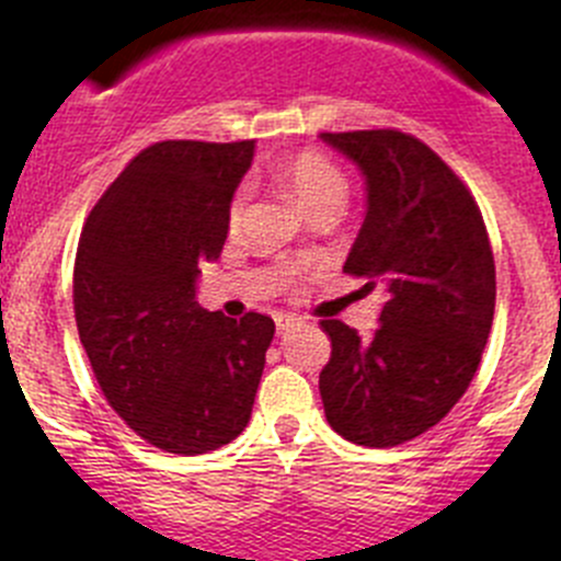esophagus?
<instances>
[{"label":"esophagus","instance_id":"esophagus-1","mask_svg":"<svg viewBox=\"0 0 561 561\" xmlns=\"http://www.w3.org/2000/svg\"><path fill=\"white\" fill-rule=\"evenodd\" d=\"M298 322L296 314H276V331L285 333L287 328H293Z\"/></svg>","mask_w":561,"mask_h":561}]
</instances>
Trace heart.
<instances>
[{"mask_svg": "<svg viewBox=\"0 0 561 561\" xmlns=\"http://www.w3.org/2000/svg\"><path fill=\"white\" fill-rule=\"evenodd\" d=\"M282 184L287 186L298 206L307 214L320 211V208H342L347 201V179L344 173L333 165L328 157L314 154H298L296 160L287 162L282 168ZM244 201L247 195L239 192L230 206V228H239L244 219Z\"/></svg>", "mask_w": 561, "mask_h": 561, "instance_id": "heart-1", "label": "heart"}]
</instances>
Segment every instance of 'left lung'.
<instances>
[{
  "mask_svg": "<svg viewBox=\"0 0 561 561\" xmlns=\"http://www.w3.org/2000/svg\"><path fill=\"white\" fill-rule=\"evenodd\" d=\"M320 138L366 181L344 271L386 293L371 339L320 322L331 339L322 407L350 443L393 448L437 426L472 382L494 320V254L474 197L426 144L399 129Z\"/></svg>",
  "mask_w": 561,
  "mask_h": 561,
  "instance_id": "left-lung-1",
  "label": "left lung"
}]
</instances>
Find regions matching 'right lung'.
<instances>
[{"label": "right lung", "instance_id": "right-lung-1", "mask_svg": "<svg viewBox=\"0 0 561 561\" xmlns=\"http://www.w3.org/2000/svg\"><path fill=\"white\" fill-rule=\"evenodd\" d=\"M254 140H162L140 151L83 225L72 301L107 404L160 450L233 443L252 417L274 320L208 312L197 263H214Z\"/></svg>", "mask_w": 561, "mask_h": 561}]
</instances>
